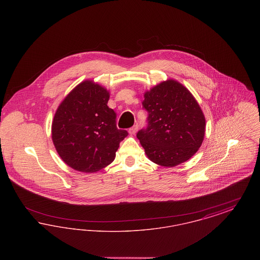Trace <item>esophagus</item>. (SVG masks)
I'll use <instances>...</instances> for the list:
<instances>
[{
    "label": "esophagus",
    "mask_w": 260,
    "mask_h": 260,
    "mask_svg": "<svg viewBox=\"0 0 260 260\" xmlns=\"http://www.w3.org/2000/svg\"><path fill=\"white\" fill-rule=\"evenodd\" d=\"M137 129H138V125L136 124V125H134L133 127H131L129 129H128V133H129V135H136V132H137Z\"/></svg>",
    "instance_id": "obj_1"
}]
</instances>
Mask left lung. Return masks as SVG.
<instances>
[{
  "label": "left lung",
  "mask_w": 260,
  "mask_h": 260,
  "mask_svg": "<svg viewBox=\"0 0 260 260\" xmlns=\"http://www.w3.org/2000/svg\"><path fill=\"white\" fill-rule=\"evenodd\" d=\"M148 125L137 138L149 160L173 168L189 160L201 147L206 119L197 100L183 85L168 80L144 93Z\"/></svg>",
  "instance_id": "8db88e82"
}]
</instances>
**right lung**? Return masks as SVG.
<instances>
[{"mask_svg":"<svg viewBox=\"0 0 260 260\" xmlns=\"http://www.w3.org/2000/svg\"><path fill=\"white\" fill-rule=\"evenodd\" d=\"M109 91L93 81H84L63 99L51 124L54 147L75 171L96 173L114 161L120 142L127 136L118 129L116 113L107 106Z\"/></svg>","mask_w":260,"mask_h":260,"instance_id":"1","label":"right lung"}]
</instances>
